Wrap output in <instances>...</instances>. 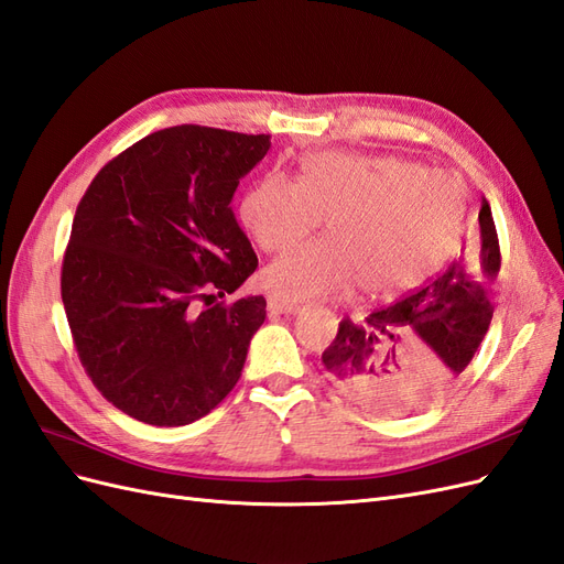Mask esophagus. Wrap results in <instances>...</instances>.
I'll use <instances>...</instances> for the list:
<instances>
[{"instance_id":"obj_1","label":"esophagus","mask_w":564,"mask_h":564,"mask_svg":"<svg viewBox=\"0 0 564 564\" xmlns=\"http://www.w3.org/2000/svg\"><path fill=\"white\" fill-rule=\"evenodd\" d=\"M268 311H272V313H282V315H294V313H299V311H301V305H299V303H294V301L284 299V296L272 294V296H268Z\"/></svg>"}]
</instances>
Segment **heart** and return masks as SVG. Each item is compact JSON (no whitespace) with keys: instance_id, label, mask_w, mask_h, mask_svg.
I'll use <instances>...</instances> for the list:
<instances>
[{"instance_id":"b5f03b06","label":"heart","mask_w":564,"mask_h":564,"mask_svg":"<svg viewBox=\"0 0 564 564\" xmlns=\"http://www.w3.org/2000/svg\"><path fill=\"white\" fill-rule=\"evenodd\" d=\"M464 187L437 169L395 155L317 152L299 183L268 174L240 202L256 245L284 251L327 218V237L280 256L263 272L272 292L308 301L360 292L398 294L423 282L449 251Z\"/></svg>"}]
</instances>
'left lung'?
I'll use <instances>...</instances> for the list:
<instances>
[{
    "mask_svg": "<svg viewBox=\"0 0 564 564\" xmlns=\"http://www.w3.org/2000/svg\"><path fill=\"white\" fill-rule=\"evenodd\" d=\"M499 268V235L482 197L475 235L440 275L365 322L340 319L322 352L329 379L373 412L409 414L433 404L482 344Z\"/></svg>",
    "mask_w": 564,
    "mask_h": 564,
    "instance_id": "1",
    "label": "left lung"
}]
</instances>
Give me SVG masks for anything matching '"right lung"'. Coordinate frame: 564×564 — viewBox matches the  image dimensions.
Returning <instances> with one entry per match:
<instances>
[{"mask_svg": "<svg viewBox=\"0 0 564 564\" xmlns=\"http://www.w3.org/2000/svg\"><path fill=\"white\" fill-rule=\"evenodd\" d=\"M270 135L181 124L110 160L79 199L61 296L84 371L119 412L187 425L242 377L265 299L216 301L259 265L230 209Z\"/></svg>", "mask_w": 564, "mask_h": 564, "instance_id": "obj_1", "label": "right lung"}]
</instances>
